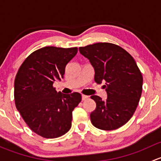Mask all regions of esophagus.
I'll use <instances>...</instances> for the list:
<instances>
[{
	"label": "esophagus",
	"instance_id": "1",
	"mask_svg": "<svg viewBox=\"0 0 161 161\" xmlns=\"http://www.w3.org/2000/svg\"><path fill=\"white\" fill-rule=\"evenodd\" d=\"M88 98V96L84 95V94H82V101H85Z\"/></svg>",
	"mask_w": 161,
	"mask_h": 161
}]
</instances>
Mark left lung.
Wrapping results in <instances>:
<instances>
[{
    "instance_id": "obj_1",
    "label": "left lung",
    "mask_w": 161,
    "mask_h": 161,
    "mask_svg": "<svg viewBox=\"0 0 161 161\" xmlns=\"http://www.w3.org/2000/svg\"><path fill=\"white\" fill-rule=\"evenodd\" d=\"M94 69V81L105 82L107 98L92 95L96 108L91 113L94 126L113 130L125 125L136 109L142 88V76L135 59L127 51L108 42L79 48Z\"/></svg>"
}]
</instances>
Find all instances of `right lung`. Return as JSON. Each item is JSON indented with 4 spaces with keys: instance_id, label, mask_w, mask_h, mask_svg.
<instances>
[{
    "instance_id": "obj_1",
    "label": "right lung",
    "mask_w": 161,
    "mask_h": 161,
    "mask_svg": "<svg viewBox=\"0 0 161 161\" xmlns=\"http://www.w3.org/2000/svg\"><path fill=\"white\" fill-rule=\"evenodd\" d=\"M77 53V47L41 48L26 58L15 77L16 108L29 128L44 138H57L71 127L81 94L57 92L53 84L64 78L66 66Z\"/></svg>"
}]
</instances>
